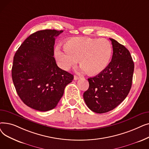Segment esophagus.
Segmentation results:
<instances>
[{
    "label": "esophagus",
    "instance_id": "1",
    "mask_svg": "<svg viewBox=\"0 0 149 149\" xmlns=\"http://www.w3.org/2000/svg\"><path fill=\"white\" fill-rule=\"evenodd\" d=\"M79 79H80V77H79V76H77V75H74V79L75 80H79Z\"/></svg>",
    "mask_w": 149,
    "mask_h": 149
}]
</instances>
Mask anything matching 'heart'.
Instances as JSON below:
<instances>
[{
  "instance_id": "heart-1",
  "label": "heart",
  "mask_w": 149,
  "mask_h": 149,
  "mask_svg": "<svg viewBox=\"0 0 149 149\" xmlns=\"http://www.w3.org/2000/svg\"><path fill=\"white\" fill-rule=\"evenodd\" d=\"M112 52L111 44L105 38L74 37L65 43L64 48L57 46L55 55L62 69L75 66L80 60L83 71L97 75L108 65Z\"/></svg>"
}]
</instances>
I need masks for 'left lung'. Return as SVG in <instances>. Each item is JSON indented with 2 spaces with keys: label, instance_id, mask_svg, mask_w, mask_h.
I'll list each match as a JSON object with an SVG mask.
<instances>
[{
  "label": "left lung",
  "instance_id": "1",
  "mask_svg": "<svg viewBox=\"0 0 149 149\" xmlns=\"http://www.w3.org/2000/svg\"><path fill=\"white\" fill-rule=\"evenodd\" d=\"M113 48L111 61L102 72L88 79L89 89L84 92L86 104L93 112L103 113L118 106L132 87L134 63L129 50L110 38Z\"/></svg>",
  "mask_w": 149,
  "mask_h": 149
}]
</instances>
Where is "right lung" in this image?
Listing matches in <instances>:
<instances>
[{
  "label": "right lung",
  "mask_w": 149,
  "mask_h": 149,
  "mask_svg": "<svg viewBox=\"0 0 149 149\" xmlns=\"http://www.w3.org/2000/svg\"><path fill=\"white\" fill-rule=\"evenodd\" d=\"M63 31L45 29L30 35L15 52L12 79L22 101L35 110L56 107L74 75L62 70L54 57L55 37Z\"/></svg>",
  "instance_id": "obj_1"
}]
</instances>
